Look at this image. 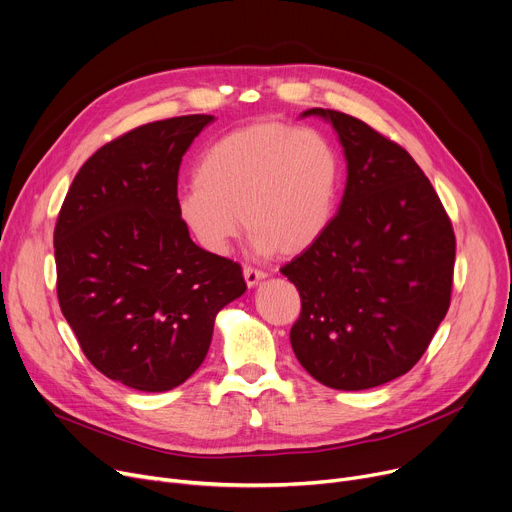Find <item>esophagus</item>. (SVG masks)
Wrapping results in <instances>:
<instances>
[{"label":"esophagus","mask_w":512,"mask_h":512,"mask_svg":"<svg viewBox=\"0 0 512 512\" xmlns=\"http://www.w3.org/2000/svg\"><path fill=\"white\" fill-rule=\"evenodd\" d=\"M243 276H245V282H247V286H249V288L257 286L261 280H265V278H267L265 271L255 269V267H245V269H243Z\"/></svg>","instance_id":"34e87169"}]
</instances>
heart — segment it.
Here are the masks:
<instances>
[{"label": "heart", "mask_w": 512, "mask_h": 512, "mask_svg": "<svg viewBox=\"0 0 512 512\" xmlns=\"http://www.w3.org/2000/svg\"><path fill=\"white\" fill-rule=\"evenodd\" d=\"M337 189L339 158L321 131L261 121L203 150L177 216L208 253L224 255L245 224L257 253L292 257L329 228Z\"/></svg>", "instance_id": "heart-1"}]
</instances>
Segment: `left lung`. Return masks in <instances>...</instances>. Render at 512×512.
Masks as SVG:
<instances>
[{
    "label": "left lung",
    "mask_w": 512,
    "mask_h": 512,
    "mask_svg": "<svg viewBox=\"0 0 512 512\" xmlns=\"http://www.w3.org/2000/svg\"><path fill=\"white\" fill-rule=\"evenodd\" d=\"M344 148L342 203L319 241L282 267L302 311L290 344L313 379L339 391L385 385L426 352L451 304L455 232L428 177L399 144L331 109Z\"/></svg>",
    "instance_id": "8db88e82"
}]
</instances>
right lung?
<instances>
[{
	"mask_svg": "<svg viewBox=\"0 0 512 512\" xmlns=\"http://www.w3.org/2000/svg\"><path fill=\"white\" fill-rule=\"evenodd\" d=\"M212 121H154L105 144L57 218L61 313L92 366L131 389L185 383L210 350L216 315L247 290L241 265L197 247L177 216L181 160Z\"/></svg>",
	"mask_w": 512,
	"mask_h": 512,
	"instance_id": "1",
	"label": "right lung"
}]
</instances>
